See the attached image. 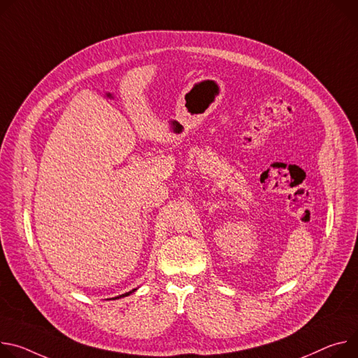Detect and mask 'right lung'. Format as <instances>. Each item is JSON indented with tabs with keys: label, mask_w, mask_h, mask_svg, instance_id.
Wrapping results in <instances>:
<instances>
[{
	"label": "right lung",
	"mask_w": 358,
	"mask_h": 358,
	"mask_svg": "<svg viewBox=\"0 0 358 358\" xmlns=\"http://www.w3.org/2000/svg\"><path fill=\"white\" fill-rule=\"evenodd\" d=\"M134 291H137V288H134V289H131V291H128V292H125V294H121V296H118V297H114L113 300H117V299H122V297H127V296H129V294H131V292H134Z\"/></svg>",
	"instance_id": "right-lung-1"
}]
</instances>
